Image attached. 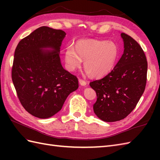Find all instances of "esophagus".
Listing matches in <instances>:
<instances>
[{"instance_id": "obj_1", "label": "esophagus", "mask_w": 160, "mask_h": 160, "mask_svg": "<svg viewBox=\"0 0 160 160\" xmlns=\"http://www.w3.org/2000/svg\"><path fill=\"white\" fill-rule=\"evenodd\" d=\"M79 82H80V84H81V85H82V84H83V82H84V80H79Z\"/></svg>"}]
</instances>
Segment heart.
I'll return each instance as SVG.
<instances>
[{
  "label": "heart",
  "mask_w": 160,
  "mask_h": 160,
  "mask_svg": "<svg viewBox=\"0 0 160 160\" xmlns=\"http://www.w3.org/2000/svg\"><path fill=\"white\" fill-rule=\"evenodd\" d=\"M104 60V57H102V56L98 57V64H100V63H101L102 62V61H103ZM103 70H104V71L105 70V67L103 68Z\"/></svg>",
  "instance_id": "obj_1"
}]
</instances>
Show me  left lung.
Wrapping results in <instances>:
<instances>
[{"instance_id":"left-lung-1","label":"left lung","mask_w":160,"mask_h":160,"mask_svg":"<svg viewBox=\"0 0 160 160\" xmlns=\"http://www.w3.org/2000/svg\"><path fill=\"white\" fill-rule=\"evenodd\" d=\"M66 33L49 27L39 28L17 45L12 78L25 109L36 118L52 117L68 96L78 88L76 76L63 69L60 47Z\"/></svg>"}]
</instances>
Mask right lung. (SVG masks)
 <instances>
[{
	"instance_id": "add662e5",
	"label": "right lung",
	"mask_w": 160,
	"mask_h": 160,
	"mask_svg": "<svg viewBox=\"0 0 160 160\" xmlns=\"http://www.w3.org/2000/svg\"><path fill=\"white\" fill-rule=\"evenodd\" d=\"M121 37L124 52L120 60L111 72L89 84L97 95L94 113L108 122L121 120L131 113L147 83L148 64L144 51L130 36L122 33Z\"/></svg>"
}]
</instances>
